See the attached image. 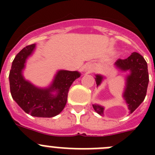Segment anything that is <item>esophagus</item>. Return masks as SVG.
I'll list each match as a JSON object with an SVG mask.
<instances>
[{
	"instance_id": "34e87169",
	"label": "esophagus",
	"mask_w": 155,
	"mask_h": 155,
	"mask_svg": "<svg viewBox=\"0 0 155 155\" xmlns=\"http://www.w3.org/2000/svg\"><path fill=\"white\" fill-rule=\"evenodd\" d=\"M93 71V66L91 64H87L84 66V71L87 72V73H90Z\"/></svg>"
}]
</instances>
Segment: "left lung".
Returning <instances> with one entry per match:
<instances>
[{
  "instance_id": "obj_1",
  "label": "left lung",
  "mask_w": 155,
  "mask_h": 155,
  "mask_svg": "<svg viewBox=\"0 0 155 155\" xmlns=\"http://www.w3.org/2000/svg\"><path fill=\"white\" fill-rule=\"evenodd\" d=\"M114 66L120 71L129 72V74L126 76V86L123 98L128 106L130 113H132L142 103L147 94L149 82L147 62L140 54L134 52L125 60L119 59ZM103 79L102 75H95L97 86L101 84ZM92 106L97 113L103 116L105 109L103 106L97 104Z\"/></svg>"
}]
</instances>
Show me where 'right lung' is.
I'll list each match as a JSON object with an SVG mask.
<instances>
[{"label":"right lung","instance_id":"1","mask_svg":"<svg viewBox=\"0 0 155 155\" xmlns=\"http://www.w3.org/2000/svg\"><path fill=\"white\" fill-rule=\"evenodd\" d=\"M35 49V44L25 46L14 59L9 74L11 94L26 113L35 117L50 118L60 114L64 109L70 87L81 73L60 70L49 87L34 85L25 79L22 73L27 59Z\"/></svg>","mask_w":155,"mask_h":155}]
</instances>
